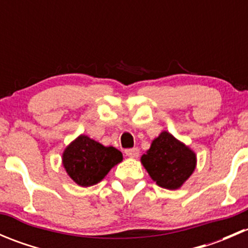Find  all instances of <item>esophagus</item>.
<instances>
[{"mask_svg":"<svg viewBox=\"0 0 248 248\" xmlns=\"http://www.w3.org/2000/svg\"><path fill=\"white\" fill-rule=\"evenodd\" d=\"M124 154H126L128 157H131V158H137V157L139 156V149H138V147H133V149H127L126 151H124Z\"/></svg>","mask_w":248,"mask_h":248,"instance_id":"34e87169","label":"esophagus"}]
</instances>
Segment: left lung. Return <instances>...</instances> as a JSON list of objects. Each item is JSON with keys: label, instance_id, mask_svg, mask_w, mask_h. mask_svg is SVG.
<instances>
[{"label": "left lung", "instance_id": "1", "mask_svg": "<svg viewBox=\"0 0 248 248\" xmlns=\"http://www.w3.org/2000/svg\"><path fill=\"white\" fill-rule=\"evenodd\" d=\"M141 163L159 187L177 189L196 169L197 156L184 142L163 131L142 155Z\"/></svg>", "mask_w": 248, "mask_h": 248}]
</instances>
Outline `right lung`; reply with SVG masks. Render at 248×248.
<instances>
[{
	"label": "right lung",
	"instance_id": "add662e5",
	"mask_svg": "<svg viewBox=\"0 0 248 248\" xmlns=\"http://www.w3.org/2000/svg\"><path fill=\"white\" fill-rule=\"evenodd\" d=\"M122 158L121 151L115 147L104 146L81 134L64 149L62 164L77 185L89 187L102 181Z\"/></svg>",
	"mask_w": 248,
	"mask_h": 248
}]
</instances>
